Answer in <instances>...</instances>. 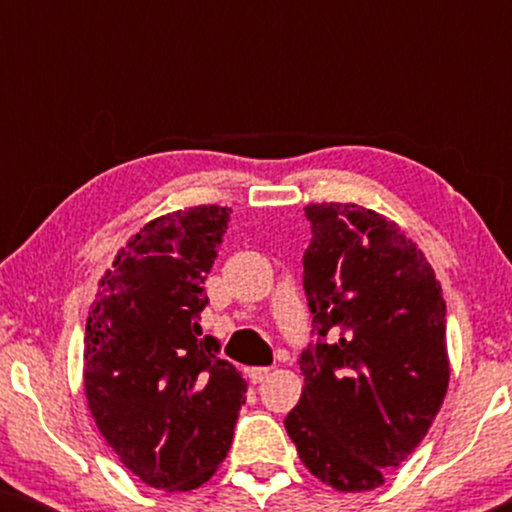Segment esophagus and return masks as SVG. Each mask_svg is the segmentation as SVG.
<instances>
[{
	"mask_svg": "<svg viewBox=\"0 0 512 512\" xmlns=\"http://www.w3.org/2000/svg\"><path fill=\"white\" fill-rule=\"evenodd\" d=\"M247 373H249V380H251V382H263L265 377L270 375V368H263V366H258V368H249Z\"/></svg>",
	"mask_w": 512,
	"mask_h": 512,
	"instance_id": "esophagus-1",
	"label": "esophagus"
}]
</instances>
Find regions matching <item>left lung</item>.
I'll return each instance as SVG.
<instances>
[{
	"label": "left lung",
	"mask_w": 512,
	"mask_h": 512,
	"mask_svg": "<svg viewBox=\"0 0 512 512\" xmlns=\"http://www.w3.org/2000/svg\"><path fill=\"white\" fill-rule=\"evenodd\" d=\"M303 286L317 345L284 419L298 457L338 492L384 485L422 443L450 382L445 300L422 249L354 202L305 207Z\"/></svg>",
	"instance_id": "8db88e82"
}]
</instances>
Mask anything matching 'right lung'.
I'll use <instances>...</instances> for the list:
<instances>
[{"label":"right lung","mask_w":512,"mask_h":512,"mask_svg":"<svg viewBox=\"0 0 512 512\" xmlns=\"http://www.w3.org/2000/svg\"><path fill=\"white\" fill-rule=\"evenodd\" d=\"M230 209L158 216L118 251L90 305L83 384L97 429L144 485L191 492L233 443L247 382L202 338L205 279Z\"/></svg>","instance_id":"1"}]
</instances>
